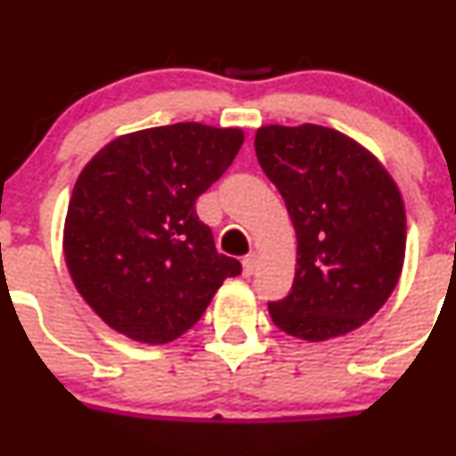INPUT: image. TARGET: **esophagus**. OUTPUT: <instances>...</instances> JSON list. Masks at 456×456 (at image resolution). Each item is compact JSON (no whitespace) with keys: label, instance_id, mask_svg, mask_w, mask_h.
<instances>
[{"label":"esophagus","instance_id":"obj_1","mask_svg":"<svg viewBox=\"0 0 456 456\" xmlns=\"http://www.w3.org/2000/svg\"><path fill=\"white\" fill-rule=\"evenodd\" d=\"M256 266H257V256L256 254H249V256L242 257V275H245V278L254 275Z\"/></svg>","mask_w":456,"mask_h":456}]
</instances>
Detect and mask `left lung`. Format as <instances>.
I'll list each match as a JSON object with an SVG mask.
<instances>
[{
  "instance_id": "8db88e82",
  "label": "left lung",
  "mask_w": 456,
  "mask_h": 456,
  "mask_svg": "<svg viewBox=\"0 0 456 456\" xmlns=\"http://www.w3.org/2000/svg\"><path fill=\"white\" fill-rule=\"evenodd\" d=\"M254 145L297 238L291 293L269 302L271 320L306 342L360 329L402 278L406 209L397 183L370 150L333 127L273 123L257 127Z\"/></svg>"
}]
</instances>
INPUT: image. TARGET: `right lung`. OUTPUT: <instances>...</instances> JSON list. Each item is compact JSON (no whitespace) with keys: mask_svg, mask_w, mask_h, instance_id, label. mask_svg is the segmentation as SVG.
Here are the masks:
<instances>
[{"mask_svg":"<svg viewBox=\"0 0 456 456\" xmlns=\"http://www.w3.org/2000/svg\"><path fill=\"white\" fill-rule=\"evenodd\" d=\"M240 127L174 123L101 147L72 190L63 256L77 291L141 344L190 330L240 262L216 251L196 200L236 159Z\"/></svg>","mask_w":456,"mask_h":456,"instance_id":"1","label":"right lung"}]
</instances>
